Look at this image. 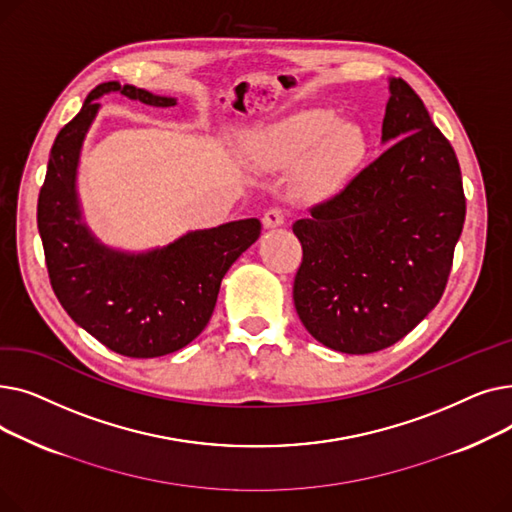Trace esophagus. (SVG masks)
Instances as JSON below:
<instances>
[{
  "label": "esophagus",
  "instance_id": "esophagus-1",
  "mask_svg": "<svg viewBox=\"0 0 512 512\" xmlns=\"http://www.w3.org/2000/svg\"><path fill=\"white\" fill-rule=\"evenodd\" d=\"M288 220V211L284 207H270L263 215V226L265 228H278L286 224Z\"/></svg>",
  "mask_w": 512,
  "mask_h": 512
}]
</instances>
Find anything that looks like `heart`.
Masks as SVG:
<instances>
[{"instance_id":"1","label":"heart","mask_w":512,"mask_h":512,"mask_svg":"<svg viewBox=\"0 0 512 512\" xmlns=\"http://www.w3.org/2000/svg\"><path fill=\"white\" fill-rule=\"evenodd\" d=\"M261 153L280 166L303 164L315 157L317 182L334 184L361 164L365 139L357 126L342 124L332 112L313 110L267 132Z\"/></svg>"}]
</instances>
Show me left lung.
Returning <instances> with one entry per match:
<instances>
[{"mask_svg":"<svg viewBox=\"0 0 512 512\" xmlns=\"http://www.w3.org/2000/svg\"><path fill=\"white\" fill-rule=\"evenodd\" d=\"M392 143L336 197L292 224V299L307 332L348 355L405 338L444 294L465 224L459 159L407 80H390Z\"/></svg>","mask_w":512,"mask_h":512,"instance_id":"1","label":"left lung"}]
</instances>
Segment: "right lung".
Instances as JSON below:
<instances>
[{"label": "right lung", "instance_id": "obj_1", "mask_svg": "<svg viewBox=\"0 0 512 512\" xmlns=\"http://www.w3.org/2000/svg\"><path fill=\"white\" fill-rule=\"evenodd\" d=\"M103 93L147 105L176 101L132 85L103 83L53 141L39 191L37 226L53 292L66 313L110 351L153 359L195 340L213 313L222 278L261 234L259 220L191 232L166 249L124 255L105 249L80 222L74 191L78 153Z\"/></svg>", "mask_w": 512, "mask_h": 512}]
</instances>
